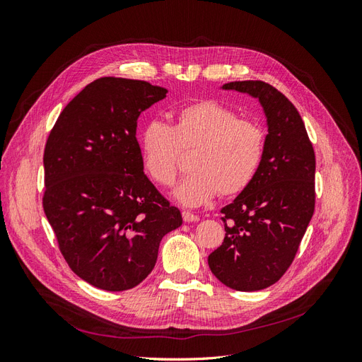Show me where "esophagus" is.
I'll list each match as a JSON object with an SVG mask.
<instances>
[{
  "mask_svg": "<svg viewBox=\"0 0 362 362\" xmlns=\"http://www.w3.org/2000/svg\"><path fill=\"white\" fill-rule=\"evenodd\" d=\"M182 218H184V222H187V223L199 221V217L193 214V213H190V211H182Z\"/></svg>",
  "mask_w": 362,
  "mask_h": 362,
  "instance_id": "esophagus-1",
  "label": "esophagus"
}]
</instances>
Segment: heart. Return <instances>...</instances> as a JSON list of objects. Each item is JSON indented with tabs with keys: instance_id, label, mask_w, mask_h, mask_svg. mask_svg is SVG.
<instances>
[{
	"instance_id": "obj_1",
	"label": "heart",
	"mask_w": 362,
	"mask_h": 362,
	"mask_svg": "<svg viewBox=\"0 0 362 362\" xmlns=\"http://www.w3.org/2000/svg\"><path fill=\"white\" fill-rule=\"evenodd\" d=\"M196 146L187 177L175 187V199L199 206L221 192L234 196L254 182L266 157V131L255 120L242 119L234 108L199 100L175 112V125L151 119L140 136L145 172L160 185H172L182 148Z\"/></svg>"
}]
</instances>
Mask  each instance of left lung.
<instances>
[{"label":"left lung","instance_id":"obj_1","mask_svg":"<svg viewBox=\"0 0 362 362\" xmlns=\"http://www.w3.org/2000/svg\"><path fill=\"white\" fill-rule=\"evenodd\" d=\"M222 89L257 98L269 134L257 178L221 210L226 234L208 266L226 287L257 291L287 272L308 228L315 205V156L299 112L275 87L249 80Z\"/></svg>","mask_w":362,"mask_h":362}]
</instances>
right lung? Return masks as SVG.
Listing matches in <instances>:
<instances>
[{
    "instance_id": "1",
    "label": "right lung",
    "mask_w": 362,
    "mask_h": 362,
    "mask_svg": "<svg viewBox=\"0 0 362 362\" xmlns=\"http://www.w3.org/2000/svg\"><path fill=\"white\" fill-rule=\"evenodd\" d=\"M168 90L103 76L63 108L43 152V211L75 275L125 291L156 266L161 238L182 223L144 173L137 119Z\"/></svg>"
}]
</instances>
